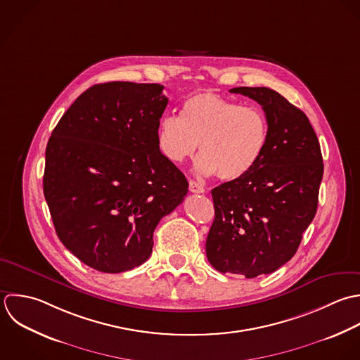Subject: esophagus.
Returning a JSON list of instances; mask_svg holds the SVG:
<instances>
[{"instance_id": "obj_1", "label": "esophagus", "mask_w": 360, "mask_h": 360, "mask_svg": "<svg viewBox=\"0 0 360 360\" xmlns=\"http://www.w3.org/2000/svg\"><path fill=\"white\" fill-rule=\"evenodd\" d=\"M189 191L192 193H203L205 188L202 185H199L198 182H195V181H189Z\"/></svg>"}]
</instances>
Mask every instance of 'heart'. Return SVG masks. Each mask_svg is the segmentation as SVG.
I'll return each mask as SVG.
<instances>
[{
	"mask_svg": "<svg viewBox=\"0 0 360 360\" xmlns=\"http://www.w3.org/2000/svg\"><path fill=\"white\" fill-rule=\"evenodd\" d=\"M269 141V124L257 106H243L205 91L189 96L181 116H164L158 147L172 162L192 158L199 146L198 169L221 181H237L261 161Z\"/></svg>",
	"mask_w": 360,
	"mask_h": 360,
	"instance_id": "obj_1",
	"label": "heart"
}]
</instances>
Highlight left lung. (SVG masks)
<instances>
[{"instance_id":"obj_1","label":"left lung","mask_w":360,"mask_h":360,"mask_svg":"<svg viewBox=\"0 0 360 360\" xmlns=\"http://www.w3.org/2000/svg\"><path fill=\"white\" fill-rule=\"evenodd\" d=\"M230 92L262 106L269 141L250 174L212 191L206 255L219 272L251 279L275 272L296 254L317 212L324 164L309 117L279 92L265 86Z\"/></svg>"}]
</instances>
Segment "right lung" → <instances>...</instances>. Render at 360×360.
Returning a JSON list of instances; mask_svg holds the SVG:
<instances>
[{"instance_id": "1", "label": "right lung", "mask_w": 360, "mask_h": 360, "mask_svg": "<svg viewBox=\"0 0 360 360\" xmlns=\"http://www.w3.org/2000/svg\"><path fill=\"white\" fill-rule=\"evenodd\" d=\"M162 89L96 84L74 101L49 139L43 193L56 233L99 272L146 262L157 224L188 193L185 175L158 147L168 103Z\"/></svg>"}]
</instances>
